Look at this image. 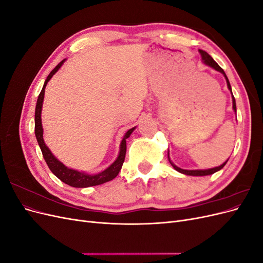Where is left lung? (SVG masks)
<instances>
[{
    "label": "left lung",
    "mask_w": 263,
    "mask_h": 263,
    "mask_svg": "<svg viewBox=\"0 0 263 263\" xmlns=\"http://www.w3.org/2000/svg\"><path fill=\"white\" fill-rule=\"evenodd\" d=\"M198 51H200V53H201V55H202V59H203V61L206 63V65L211 66L212 68H214L215 70L219 71V72H221L222 74L225 76V78H226V81H227V86H228V89L230 90V92H232V86H230V83H229V81H228V78L226 77V73L224 72V70H222V69L217 65V63L215 62V60L211 57V55H210L208 52L204 51V50H202V49H200ZM232 94H233V93H232ZM233 108H234V110L236 112V101H235L234 95H233ZM169 160H170V159H169ZM226 162H227V161H226ZM226 162H225V163H222V164H221V165H219V166H216V168L209 169V170H183V169L178 168L177 165H174V164L170 161L171 165H172L173 168L176 169L177 171H179V172H181V173H183V174H186V176H197V177H200V176H209V174H213V173H215V172H217L218 170H220V169L224 168V165L226 164Z\"/></svg>",
    "instance_id": "left-lung-1"
}]
</instances>
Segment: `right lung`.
<instances>
[{
    "label": "right lung",
    "instance_id": "right-lung-1",
    "mask_svg": "<svg viewBox=\"0 0 263 263\" xmlns=\"http://www.w3.org/2000/svg\"><path fill=\"white\" fill-rule=\"evenodd\" d=\"M65 62V59L60 61L55 68L51 71V72L47 77L46 81L44 83L43 90L38 95V100H37V104H36V110H35V135L38 141V145L42 149L43 157L45 159V161L47 165L49 166L50 171L57 177L59 180L62 182H65L66 184L73 186V187H89V186H94V185H99L103 184V183L108 182L110 180H113L114 178L117 177L118 172L121 171L122 165L125 160V156H126V139L130 136V134L134 132V128H130L128 132L125 134V136L122 140L121 144V151H119V155L116 159V161L110 164L106 170H104L101 173L94 174V176H91V174H86L79 172L77 170L69 169L65 164H62L59 160L54 158V156L50 153V150L48 149L45 145V141L43 138V126H42V107H43V101H44V95H45V87L48 83V81L52 78V76L57 72L59 68L62 66V63Z\"/></svg>",
    "mask_w": 263,
    "mask_h": 263
}]
</instances>
